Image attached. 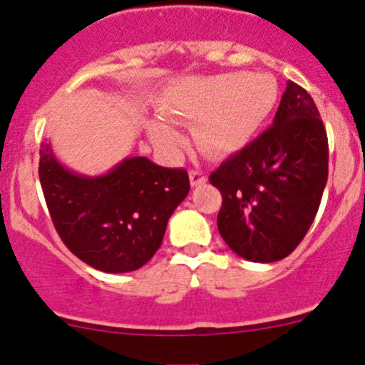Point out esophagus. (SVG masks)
<instances>
[{"label": "esophagus", "instance_id": "esophagus-1", "mask_svg": "<svg viewBox=\"0 0 365 365\" xmlns=\"http://www.w3.org/2000/svg\"><path fill=\"white\" fill-rule=\"evenodd\" d=\"M189 178H190V185L192 187H200L206 183V176L201 171H197V169H192V171L189 173Z\"/></svg>", "mask_w": 365, "mask_h": 365}]
</instances>
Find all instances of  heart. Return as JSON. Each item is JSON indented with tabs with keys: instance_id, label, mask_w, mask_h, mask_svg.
Wrapping results in <instances>:
<instances>
[{
	"instance_id": "heart-1",
	"label": "heart",
	"mask_w": 365,
	"mask_h": 365,
	"mask_svg": "<svg viewBox=\"0 0 365 365\" xmlns=\"http://www.w3.org/2000/svg\"><path fill=\"white\" fill-rule=\"evenodd\" d=\"M277 98V83L268 73L230 72L171 84L160 109L176 123H200L196 128L200 148L206 155L224 159L249 146L274 111ZM150 134L169 152L182 145L180 132L165 118H153Z\"/></svg>"
}]
</instances>
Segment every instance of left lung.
<instances>
[{
    "mask_svg": "<svg viewBox=\"0 0 365 365\" xmlns=\"http://www.w3.org/2000/svg\"><path fill=\"white\" fill-rule=\"evenodd\" d=\"M329 178V139L311 95L288 81L270 128L210 175L222 194L217 227L254 263L284 259L304 240Z\"/></svg>",
    "mask_w": 365,
    "mask_h": 365,
    "instance_id": "left-lung-1",
    "label": "left lung"
}]
</instances>
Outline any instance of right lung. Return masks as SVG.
Segmentation results:
<instances>
[{"mask_svg": "<svg viewBox=\"0 0 365 365\" xmlns=\"http://www.w3.org/2000/svg\"><path fill=\"white\" fill-rule=\"evenodd\" d=\"M38 176L63 244L108 274L138 270L152 259L169 217L190 190L185 169L160 168L146 157H127L101 176L77 175L47 143L40 146Z\"/></svg>", "mask_w": 365, "mask_h": 365, "instance_id": "right-lung-1", "label": "right lung"}]
</instances>
